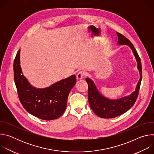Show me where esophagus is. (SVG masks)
<instances>
[{"label": "esophagus", "instance_id": "esophagus-1", "mask_svg": "<svg viewBox=\"0 0 154 154\" xmlns=\"http://www.w3.org/2000/svg\"><path fill=\"white\" fill-rule=\"evenodd\" d=\"M84 76H85V73L83 72H82V71H80L76 75V77H77V80H82V79H83Z\"/></svg>", "mask_w": 154, "mask_h": 154}]
</instances>
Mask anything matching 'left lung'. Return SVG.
I'll list each match as a JSON object with an SVG mask.
<instances>
[{"instance_id": "1", "label": "left lung", "mask_w": 154, "mask_h": 154, "mask_svg": "<svg viewBox=\"0 0 154 154\" xmlns=\"http://www.w3.org/2000/svg\"><path fill=\"white\" fill-rule=\"evenodd\" d=\"M118 41L117 45H127L133 52L137 62V68L140 72V79L135 91L130 95L118 99H110L103 96L98 90L94 82L90 78H86V82L88 85V102L94 113L102 118H113L119 116L133 106L138 97L142 80V67L140 58L133 44L127 38L116 32Z\"/></svg>"}]
</instances>
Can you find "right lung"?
Wrapping results in <instances>:
<instances>
[{
  "label": "right lung",
  "instance_id": "right-lung-1",
  "mask_svg": "<svg viewBox=\"0 0 154 154\" xmlns=\"http://www.w3.org/2000/svg\"><path fill=\"white\" fill-rule=\"evenodd\" d=\"M19 49L14 60V80L23 107L42 120H54L64 112L70 91L76 83L75 75L61 80L49 87L37 88L24 75L20 65Z\"/></svg>",
  "mask_w": 154,
  "mask_h": 154
}]
</instances>
